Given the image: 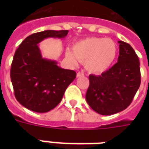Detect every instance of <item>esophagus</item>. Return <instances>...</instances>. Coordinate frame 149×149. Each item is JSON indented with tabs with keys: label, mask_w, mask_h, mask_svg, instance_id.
Returning <instances> with one entry per match:
<instances>
[{
	"label": "esophagus",
	"mask_w": 149,
	"mask_h": 149,
	"mask_svg": "<svg viewBox=\"0 0 149 149\" xmlns=\"http://www.w3.org/2000/svg\"><path fill=\"white\" fill-rule=\"evenodd\" d=\"M84 73L83 72H78L77 74V77H84Z\"/></svg>",
	"instance_id": "1"
}]
</instances>
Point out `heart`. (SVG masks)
Listing matches in <instances>:
<instances>
[{
	"label": "heart",
	"mask_w": 149,
	"mask_h": 149,
	"mask_svg": "<svg viewBox=\"0 0 149 149\" xmlns=\"http://www.w3.org/2000/svg\"><path fill=\"white\" fill-rule=\"evenodd\" d=\"M117 54L118 47L113 40L91 37L75 43L72 52L68 50L65 56L72 63H77V58L90 72L102 73L111 67Z\"/></svg>",
	"instance_id": "b5f03b06"
}]
</instances>
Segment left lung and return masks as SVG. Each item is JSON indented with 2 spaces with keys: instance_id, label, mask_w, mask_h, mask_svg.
I'll return each instance as SVG.
<instances>
[{
  "instance_id": "left-lung-1",
  "label": "left lung",
  "mask_w": 149,
  "mask_h": 149,
  "mask_svg": "<svg viewBox=\"0 0 149 149\" xmlns=\"http://www.w3.org/2000/svg\"><path fill=\"white\" fill-rule=\"evenodd\" d=\"M118 63L101 75L89 76L87 104L101 115H111L126 109L141 84L139 57L127 43L119 41Z\"/></svg>"
}]
</instances>
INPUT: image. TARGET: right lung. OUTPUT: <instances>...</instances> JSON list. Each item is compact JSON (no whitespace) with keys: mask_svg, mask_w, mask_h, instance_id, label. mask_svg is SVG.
Listing matches in <instances>:
<instances>
[{"mask_svg":"<svg viewBox=\"0 0 149 149\" xmlns=\"http://www.w3.org/2000/svg\"><path fill=\"white\" fill-rule=\"evenodd\" d=\"M68 32V30H45L34 33L15 52L10 68L15 96L30 111L45 113L55 108L77 77L73 70L58 67L56 61L43 58L38 45L45 38H65Z\"/></svg>","mask_w":149,"mask_h":149,"instance_id":"obj_1","label":"right lung"}]
</instances>
